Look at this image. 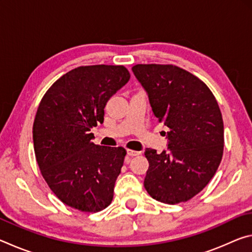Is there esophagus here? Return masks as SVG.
Masks as SVG:
<instances>
[{"instance_id":"obj_1","label":"esophagus","mask_w":252,"mask_h":252,"mask_svg":"<svg viewBox=\"0 0 252 252\" xmlns=\"http://www.w3.org/2000/svg\"><path fill=\"white\" fill-rule=\"evenodd\" d=\"M127 156L130 157H134V156H139L141 155V151H135V150H127Z\"/></svg>"}]
</instances>
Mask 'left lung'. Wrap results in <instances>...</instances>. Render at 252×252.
I'll list each match as a JSON object with an SVG mask.
<instances>
[{"instance_id": "1", "label": "left lung", "mask_w": 252, "mask_h": 252, "mask_svg": "<svg viewBox=\"0 0 252 252\" xmlns=\"http://www.w3.org/2000/svg\"><path fill=\"white\" fill-rule=\"evenodd\" d=\"M152 112L169 127L168 150L146 149L144 188L158 201L176 204L198 194L218 169L223 153V121L206 84L171 64H136Z\"/></svg>"}]
</instances>
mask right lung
I'll use <instances>...</instances> for the list:
<instances>
[{"label": "right lung", "instance_id": "right-lung-1", "mask_svg": "<svg viewBox=\"0 0 252 252\" xmlns=\"http://www.w3.org/2000/svg\"><path fill=\"white\" fill-rule=\"evenodd\" d=\"M129 80L123 65L79 66L42 97L33 123L34 152L44 180L66 206L97 212L112 201L126 151L96 146L90 131L103 122L106 102Z\"/></svg>", "mask_w": 252, "mask_h": 252}]
</instances>
